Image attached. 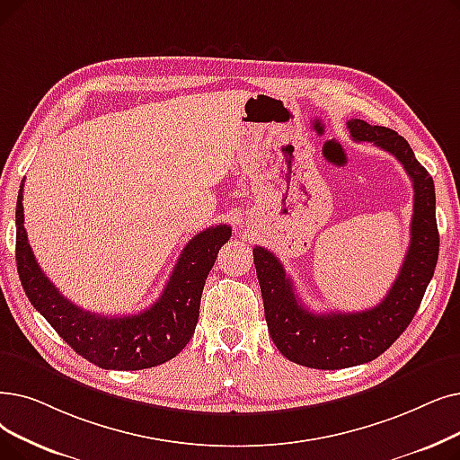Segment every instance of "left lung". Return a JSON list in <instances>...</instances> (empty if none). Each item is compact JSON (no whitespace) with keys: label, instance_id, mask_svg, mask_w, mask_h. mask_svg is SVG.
Here are the masks:
<instances>
[{"label":"left lung","instance_id":"1","mask_svg":"<svg viewBox=\"0 0 460 460\" xmlns=\"http://www.w3.org/2000/svg\"><path fill=\"white\" fill-rule=\"evenodd\" d=\"M348 129L355 141H367L393 154L413 184L410 248L384 301L363 312H310L298 303L279 259L261 246L253 248L255 272L274 346L289 361L319 370L363 365L393 346L421 305L440 252L432 176L417 162L406 138L389 128L370 126L357 118L348 119Z\"/></svg>","mask_w":460,"mask_h":460}]
</instances>
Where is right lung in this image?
Here are the masks:
<instances>
[{
    "label": "right lung",
    "instance_id": "add662e5",
    "mask_svg": "<svg viewBox=\"0 0 460 460\" xmlns=\"http://www.w3.org/2000/svg\"><path fill=\"white\" fill-rule=\"evenodd\" d=\"M22 186L16 201V269L30 303L54 331L78 355L105 370L152 368L181 353L195 332L205 279L219 248L231 238V227L214 226L195 234L150 308L107 317L73 305L37 265L24 229Z\"/></svg>",
    "mask_w": 460,
    "mask_h": 460
}]
</instances>
